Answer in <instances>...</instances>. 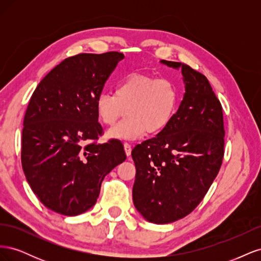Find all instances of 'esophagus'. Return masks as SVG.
<instances>
[{
    "label": "esophagus",
    "mask_w": 261,
    "mask_h": 261,
    "mask_svg": "<svg viewBox=\"0 0 261 261\" xmlns=\"http://www.w3.org/2000/svg\"><path fill=\"white\" fill-rule=\"evenodd\" d=\"M124 149H125V152L127 155H130L132 152V146L128 143H124Z\"/></svg>",
    "instance_id": "34e87169"
}]
</instances>
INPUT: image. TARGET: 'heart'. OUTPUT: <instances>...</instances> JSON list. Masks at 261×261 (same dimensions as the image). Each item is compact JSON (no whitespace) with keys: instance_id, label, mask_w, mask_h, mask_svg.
Returning a JSON list of instances; mask_svg holds the SVG:
<instances>
[{"instance_id":"obj_1","label":"heart","mask_w":261,"mask_h":261,"mask_svg":"<svg viewBox=\"0 0 261 261\" xmlns=\"http://www.w3.org/2000/svg\"><path fill=\"white\" fill-rule=\"evenodd\" d=\"M178 91L169 78L133 73L115 86L114 94L102 92L96 100L100 121L113 125L127 114L124 121L107 133L111 139H137L164 129L176 111Z\"/></svg>"}]
</instances>
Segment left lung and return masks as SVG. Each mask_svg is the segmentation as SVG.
Wrapping results in <instances>:
<instances>
[{
    "label": "left lung",
    "mask_w": 261,
    "mask_h": 261,
    "mask_svg": "<svg viewBox=\"0 0 261 261\" xmlns=\"http://www.w3.org/2000/svg\"><path fill=\"white\" fill-rule=\"evenodd\" d=\"M185 94L169 125L133 149V201L149 222L167 224L189 215L218 175L224 155L223 112L207 77L184 63Z\"/></svg>",
    "instance_id": "1"
}]
</instances>
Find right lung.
<instances>
[{
  "label": "right lung",
  "instance_id": "obj_1",
  "mask_svg": "<svg viewBox=\"0 0 261 261\" xmlns=\"http://www.w3.org/2000/svg\"><path fill=\"white\" fill-rule=\"evenodd\" d=\"M120 52L81 53L62 61L39 83L23 118L21 165L46 208L78 216L96 203L101 183L126 159L120 140L98 144L103 129L96 100Z\"/></svg>",
  "mask_w": 261,
  "mask_h": 261
}]
</instances>
